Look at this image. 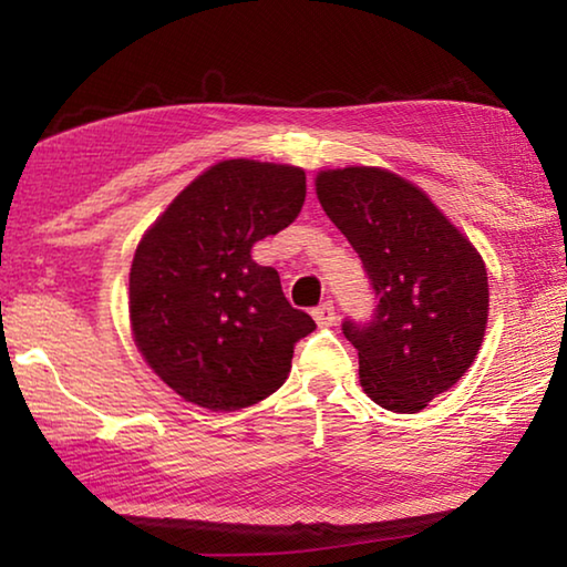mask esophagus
I'll return each instance as SVG.
<instances>
[{
  "instance_id": "34e87169",
  "label": "esophagus",
  "mask_w": 567,
  "mask_h": 567,
  "mask_svg": "<svg viewBox=\"0 0 567 567\" xmlns=\"http://www.w3.org/2000/svg\"><path fill=\"white\" fill-rule=\"evenodd\" d=\"M312 318L320 324V328H332L334 320H338V310H334L332 302H322L320 307H315L312 310Z\"/></svg>"
}]
</instances>
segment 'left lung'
I'll return each instance as SVG.
<instances>
[{"mask_svg":"<svg viewBox=\"0 0 567 567\" xmlns=\"http://www.w3.org/2000/svg\"><path fill=\"white\" fill-rule=\"evenodd\" d=\"M318 199L368 275L375 310L342 322L360 385L392 412H420L473 364L487 324V272L425 192L388 169L320 172Z\"/></svg>","mask_w":567,"mask_h":567,"instance_id":"left-lung-1","label":"left lung"}]
</instances>
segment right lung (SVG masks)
Masks as SVG:
<instances>
[{"label":"right lung","instance_id":"obj_1","mask_svg":"<svg viewBox=\"0 0 567 567\" xmlns=\"http://www.w3.org/2000/svg\"><path fill=\"white\" fill-rule=\"evenodd\" d=\"M305 172L225 159L172 199L134 252V342L167 385L199 408H249L282 385L315 320L287 302L252 245L292 225Z\"/></svg>","mask_w":567,"mask_h":567}]
</instances>
